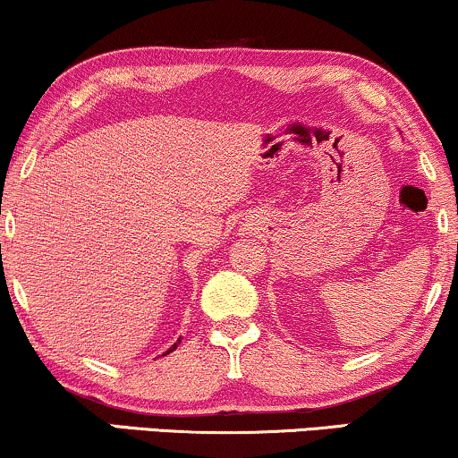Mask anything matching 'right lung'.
I'll use <instances>...</instances> for the list:
<instances>
[{"label": "right lung", "instance_id": "right-lung-1", "mask_svg": "<svg viewBox=\"0 0 458 458\" xmlns=\"http://www.w3.org/2000/svg\"><path fill=\"white\" fill-rule=\"evenodd\" d=\"M177 344H179V340H177V343H175V344H173V346H171V349H169V351H166V352H165V355H169V352H171V351H175V349H177Z\"/></svg>", "mask_w": 458, "mask_h": 458}]
</instances>
